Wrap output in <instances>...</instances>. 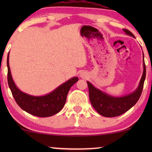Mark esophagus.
<instances>
[{
  "label": "esophagus",
  "instance_id": "34e87169",
  "mask_svg": "<svg viewBox=\"0 0 152 152\" xmlns=\"http://www.w3.org/2000/svg\"><path fill=\"white\" fill-rule=\"evenodd\" d=\"M80 77H82V78H87V74L86 73V72H81Z\"/></svg>",
  "mask_w": 152,
  "mask_h": 152
}]
</instances>
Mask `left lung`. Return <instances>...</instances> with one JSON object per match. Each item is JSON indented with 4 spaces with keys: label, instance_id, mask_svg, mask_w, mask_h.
<instances>
[{
    "label": "left lung",
    "instance_id": "1",
    "mask_svg": "<svg viewBox=\"0 0 152 152\" xmlns=\"http://www.w3.org/2000/svg\"><path fill=\"white\" fill-rule=\"evenodd\" d=\"M127 35L134 37V35L126 29H123ZM144 59V55H143ZM146 77V67L143 61V73L138 87L134 92L122 97H113L102 92L87 82L89 91V99L93 108L99 115L107 118L116 117L123 114L136 104L142 93L143 85Z\"/></svg>",
    "mask_w": 152,
    "mask_h": 152
}]
</instances>
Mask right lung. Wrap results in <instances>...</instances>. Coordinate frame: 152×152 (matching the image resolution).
I'll return each instance as SVG.
<instances>
[{
    "label": "right lung",
    "instance_id": "1",
    "mask_svg": "<svg viewBox=\"0 0 152 152\" xmlns=\"http://www.w3.org/2000/svg\"><path fill=\"white\" fill-rule=\"evenodd\" d=\"M7 66L8 85L16 102L25 111L38 117H50L59 113L65 104L70 87L78 81V78L75 77L48 94L43 96H32L20 91L14 84L9 65V54Z\"/></svg>",
    "mask_w": 152,
    "mask_h": 152
}]
</instances>
